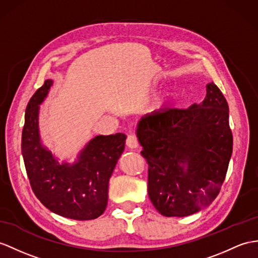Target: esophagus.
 <instances>
[{"label": "esophagus", "instance_id": "esophagus-1", "mask_svg": "<svg viewBox=\"0 0 258 258\" xmlns=\"http://www.w3.org/2000/svg\"><path fill=\"white\" fill-rule=\"evenodd\" d=\"M125 144H127L130 149H136L139 146V141H138V138L135 135H129L127 137V140H125Z\"/></svg>", "mask_w": 258, "mask_h": 258}]
</instances>
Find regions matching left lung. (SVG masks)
<instances>
[{"label": "left lung", "instance_id": "1", "mask_svg": "<svg viewBox=\"0 0 258 258\" xmlns=\"http://www.w3.org/2000/svg\"><path fill=\"white\" fill-rule=\"evenodd\" d=\"M137 136L148 162V194L165 217H186L216 199L233 149L229 106L211 82L202 105L144 116ZM187 164L185 170L183 165Z\"/></svg>", "mask_w": 258, "mask_h": 258}]
</instances>
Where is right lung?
<instances>
[{"mask_svg":"<svg viewBox=\"0 0 258 258\" xmlns=\"http://www.w3.org/2000/svg\"><path fill=\"white\" fill-rule=\"evenodd\" d=\"M51 80H46L27 104L22 134V153L36 197L56 215L73 220H93L105 211L108 183L123 152L125 135L97 136L89 142L72 166L59 164L41 147L38 134L39 104L47 96Z\"/></svg>","mask_w":258,"mask_h":258,"instance_id":"obj_1","label":"right lung"}]
</instances>
